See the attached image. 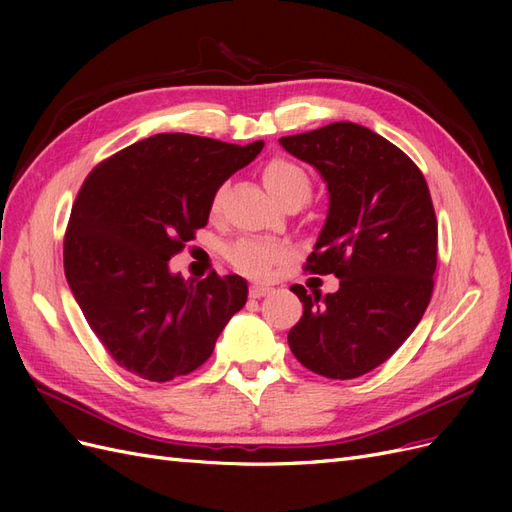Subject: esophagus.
Listing matches in <instances>:
<instances>
[{
    "instance_id": "1",
    "label": "esophagus",
    "mask_w": 512,
    "mask_h": 512,
    "mask_svg": "<svg viewBox=\"0 0 512 512\" xmlns=\"http://www.w3.org/2000/svg\"><path fill=\"white\" fill-rule=\"evenodd\" d=\"M269 292H271V288H269V286H262V284H254V286H250V297H252V299L265 297V294H269Z\"/></svg>"
}]
</instances>
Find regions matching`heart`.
<instances>
[{"label": "heart", "instance_id": "b5f03b06", "mask_svg": "<svg viewBox=\"0 0 512 512\" xmlns=\"http://www.w3.org/2000/svg\"><path fill=\"white\" fill-rule=\"evenodd\" d=\"M262 181L275 200L286 203H303L309 196V177L305 170L288 158H271L265 168H262ZM220 205V192H215L211 207L213 211ZM226 256L230 265L239 269L245 275L252 277H267L277 265L290 256L288 245L275 239H256L245 237L232 243Z\"/></svg>", "mask_w": 512, "mask_h": 512}]
</instances>
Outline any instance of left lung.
<instances>
[{
    "label": "left lung",
    "instance_id": "obj_1",
    "mask_svg": "<svg viewBox=\"0 0 512 512\" xmlns=\"http://www.w3.org/2000/svg\"><path fill=\"white\" fill-rule=\"evenodd\" d=\"M280 145L312 164L329 190L305 269L339 277L329 294L290 286L303 303L290 350L314 374L359 378L391 359L429 305L438 220L427 181L404 151L359 123L282 136Z\"/></svg>",
    "mask_w": 512,
    "mask_h": 512
}]
</instances>
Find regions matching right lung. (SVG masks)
<instances>
[{
	"label": "right lung",
	"mask_w": 512,
	"mask_h": 512,
	"mask_svg": "<svg viewBox=\"0 0 512 512\" xmlns=\"http://www.w3.org/2000/svg\"><path fill=\"white\" fill-rule=\"evenodd\" d=\"M262 141L230 145L156 134L100 162L74 200L64 239L66 280L119 367L168 382L203 365L247 301L239 275L183 280L168 260L207 226L220 185Z\"/></svg>",
	"instance_id": "obj_1"
}]
</instances>
